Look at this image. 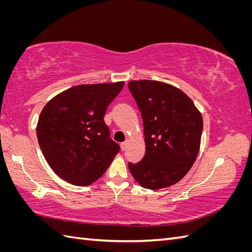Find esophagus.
<instances>
[{
    "instance_id": "obj_1",
    "label": "esophagus",
    "mask_w": 252,
    "mask_h": 252,
    "mask_svg": "<svg viewBox=\"0 0 252 252\" xmlns=\"http://www.w3.org/2000/svg\"><path fill=\"white\" fill-rule=\"evenodd\" d=\"M127 147H128V141H125V142H123V143H121V149L122 150H126L127 149Z\"/></svg>"
}]
</instances>
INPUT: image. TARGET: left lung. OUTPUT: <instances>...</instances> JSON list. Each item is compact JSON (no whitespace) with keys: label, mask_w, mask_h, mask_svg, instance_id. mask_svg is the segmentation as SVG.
<instances>
[{"label":"left lung","mask_w":252,"mask_h":252,"mask_svg":"<svg viewBox=\"0 0 252 252\" xmlns=\"http://www.w3.org/2000/svg\"><path fill=\"white\" fill-rule=\"evenodd\" d=\"M141 111L146 152L141 162L128 163L133 179L147 189L177 184L199 155L202 114L185 93L170 84L141 80L128 83Z\"/></svg>","instance_id":"8db88e82"}]
</instances>
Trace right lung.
<instances>
[{"label":"right lung","mask_w":252,"mask_h":252,"mask_svg":"<svg viewBox=\"0 0 252 252\" xmlns=\"http://www.w3.org/2000/svg\"><path fill=\"white\" fill-rule=\"evenodd\" d=\"M124 82L82 84L53 96L44 106L36 135L50 168L75 186L100 179L120 151L109 136L105 112Z\"/></svg>","instance_id":"right-lung-1"}]
</instances>
